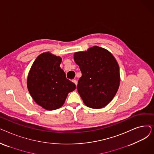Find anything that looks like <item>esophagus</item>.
<instances>
[{
	"label": "esophagus",
	"instance_id": "esophagus-1",
	"mask_svg": "<svg viewBox=\"0 0 154 154\" xmlns=\"http://www.w3.org/2000/svg\"><path fill=\"white\" fill-rule=\"evenodd\" d=\"M72 82H74V83L75 84V85L77 86V82L76 80H72Z\"/></svg>",
	"mask_w": 154,
	"mask_h": 154
}]
</instances>
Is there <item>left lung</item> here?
Segmentation results:
<instances>
[{
	"instance_id": "8db88e82",
	"label": "left lung",
	"mask_w": 154,
	"mask_h": 154,
	"mask_svg": "<svg viewBox=\"0 0 154 154\" xmlns=\"http://www.w3.org/2000/svg\"><path fill=\"white\" fill-rule=\"evenodd\" d=\"M74 59L82 74L77 88L84 103L92 109L106 107L120 85L119 67L114 55L106 48L93 46L74 53Z\"/></svg>"
}]
</instances>
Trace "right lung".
Wrapping results in <instances>:
<instances>
[{"mask_svg": "<svg viewBox=\"0 0 154 154\" xmlns=\"http://www.w3.org/2000/svg\"><path fill=\"white\" fill-rule=\"evenodd\" d=\"M62 58L49 52L40 54L30 69L27 85L34 100L45 110L61 107L76 86L66 78L60 64Z\"/></svg>", "mask_w": 154, "mask_h": 154, "instance_id": "right-lung-1", "label": "right lung"}]
</instances>
